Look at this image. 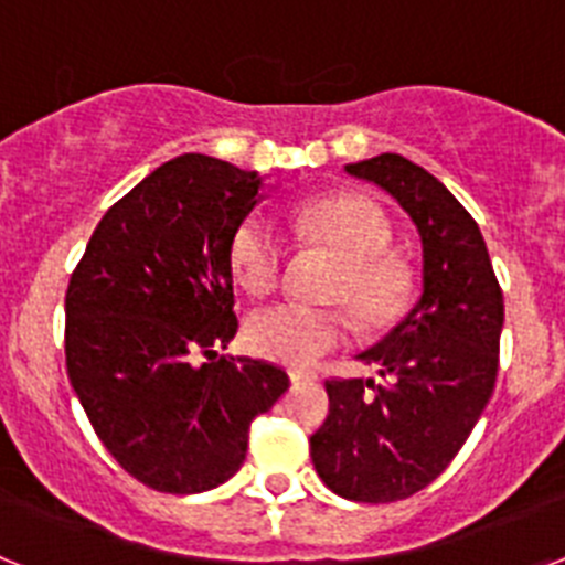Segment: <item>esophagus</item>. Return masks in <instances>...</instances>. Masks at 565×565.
<instances>
[{"label": "esophagus", "mask_w": 565, "mask_h": 565, "mask_svg": "<svg viewBox=\"0 0 565 565\" xmlns=\"http://www.w3.org/2000/svg\"><path fill=\"white\" fill-rule=\"evenodd\" d=\"M288 376H291L294 384H302V382H313V379H317V373L299 371V367H294V371H288Z\"/></svg>", "instance_id": "obj_1"}]
</instances>
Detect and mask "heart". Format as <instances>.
I'll return each instance as SVG.
<instances>
[{"label":"heart","instance_id":"b5f03b06","mask_svg":"<svg viewBox=\"0 0 565 565\" xmlns=\"http://www.w3.org/2000/svg\"><path fill=\"white\" fill-rule=\"evenodd\" d=\"M297 232L339 259L328 299L344 306L367 331L391 328L413 297V271L391 246V223L362 194H328L297 209ZM234 277L252 294H268L282 279L286 234L263 214H248L232 237ZM348 342V319L339 308L277 302L254 311L246 344L254 356L288 367H308Z\"/></svg>","mask_w":565,"mask_h":565}]
</instances>
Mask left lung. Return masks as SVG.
<instances>
[{
  "label": "left lung",
  "instance_id": "8db88e82",
  "mask_svg": "<svg viewBox=\"0 0 565 565\" xmlns=\"http://www.w3.org/2000/svg\"><path fill=\"white\" fill-rule=\"evenodd\" d=\"M416 223L424 291L402 326L364 351L384 382L328 379L331 411L311 436V461L348 501L391 503L436 481L495 391L503 294L472 214L430 172L384 152L351 163Z\"/></svg>",
  "mask_w": 565,
  "mask_h": 565
}]
</instances>
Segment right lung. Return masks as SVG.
<instances>
[{
    "label": "right lung",
    "instance_id": "add662e5",
    "mask_svg": "<svg viewBox=\"0 0 565 565\" xmlns=\"http://www.w3.org/2000/svg\"><path fill=\"white\" fill-rule=\"evenodd\" d=\"M263 178L209 154L154 169L109 206L64 297L67 376L118 467L158 492L228 481L279 364L217 356L237 333L232 237Z\"/></svg>",
    "mask_w": 565,
    "mask_h": 565
}]
</instances>
